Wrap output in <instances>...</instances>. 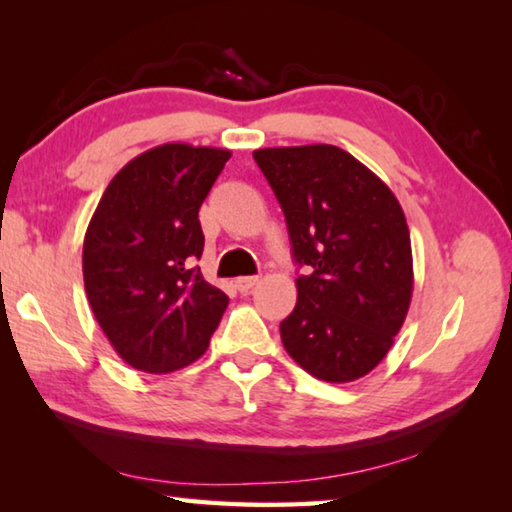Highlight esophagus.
I'll return each mask as SVG.
<instances>
[{"instance_id": "34e87169", "label": "esophagus", "mask_w": 512, "mask_h": 512, "mask_svg": "<svg viewBox=\"0 0 512 512\" xmlns=\"http://www.w3.org/2000/svg\"><path fill=\"white\" fill-rule=\"evenodd\" d=\"M259 284V277L257 275H246V277H237L235 280V287L241 291V293H248L253 287H257Z\"/></svg>"}]
</instances>
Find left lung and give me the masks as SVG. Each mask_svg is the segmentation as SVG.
Returning <instances> with one entry per match:
<instances>
[{"mask_svg":"<svg viewBox=\"0 0 512 512\" xmlns=\"http://www.w3.org/2000/svg\"><path fill=\"white\" fill-rule=\"evenodd\" d=\"M287 219L296 309L280 323L289 357L316 379L345 384L393 348L413 293L402 205L368 167L332 144L253 153Z\"/></svg>","mask_w":512,"mask_h":512,"instance_id":"1","label":"left lung"}]
</instances>
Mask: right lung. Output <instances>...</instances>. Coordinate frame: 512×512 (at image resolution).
I'll list each match as a JSON object with an SVG mask.
<instances>
[{
	"mask_svg": "<svg viewBox=\"0 0 512 512\" xmlns=\"http://www.w3.org/2000/svg\"><path fill=\"white\" fill-rule=\"evenodd\" d=\"M230 151L162 144L121 169L83 241V280L112 348L137 370L173 372L203 357L228 296L203 280L198 210Z\"/></svg>",
	"mask_w": 512,
	"mask_h": 512,
	"instance_id": "right-lung-1",
	"label": "right lung"
}]
</instances>
